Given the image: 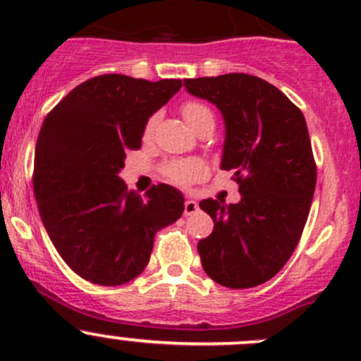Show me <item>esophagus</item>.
Segmentation results:
<instances>
[{
  "label": "esophagus",
  "instance_id": "34e87169",
  "mask_svg": "<svg viewBox=\"0 0 361 361\" xmlns=\"http://www.w3.org/2000/svg\"><path fill=\"white\" fill-rule=\"evenodd\" d=\"M199 211V204L195 202V201H192V199H187V201H185V216H190V214H194V213H197Z\"/></svg>",
  "mask_w": 361,
  "mask_h": 361
}]
</instances>
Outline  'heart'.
<instances>
[{
  "mask_svg": "<svg viewBox=\"0 0 361 361\" xmlns=\"http://www.w3.org/2000/svg\"><path fill=\"white\" fill-rule=\"evenodd\" d=\"M181 115L187 120L188 126L194 129L199 123L204 122L207 118H213V113H211L209 108L206 104L199 103V101H188L181 106ZM155 120L152 118L150 122L145 127V134H150L152 129H154ZM204 173V164L201 160H180V162H173L166 167L167 178H171L173 181H178V183H188V181L195 180Z\"/></svg>",
  "mask_w": 361,
  "mask_h": 361,
  "instance_id": "heart-1",
  "label": "heart"
}]
</instances>
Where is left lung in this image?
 I'll return each mask as SVG.
<instances>
[{"label": "left lung", "mask_w": 361, "mask_h": 361, "mask_svg": "<svg viewBox=\"0 0 361 361\" xmlns=\"http://www.w3.org/2000/svg\"><path fill=\"white\" fill-rule=\"evenodd\" d=\"M188 94L224 116L220 167L234 171L241 201L199 202L214 221L197 251L206 274L227 288H253L292 257L316 187L307 123L297 106L265 80L245 73L185 80Z\"/></svg>", "instance_id": "obj_1"}]
</instances>
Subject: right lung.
<instances>
[{
    "instance_id": "1",
    "label": "right lung",
    "mask_w": 361,
    "mask_h": 361,
    "mask_svg": "<svg viewBox=\"0 0 361 361\" xmlns=\"http://www.w3.org/2000/svg\"><path fill=\"white\" fill-rule=\"evenodd\" d=\"M181 80L101 75L80 83L47 115L35 150V197L57 253L94 285L116 286L143 272L160 228L183 214L185 197L166 183L145 197L118 176L141 148L148 118Z\"/></svg>"
}]
</instances>
